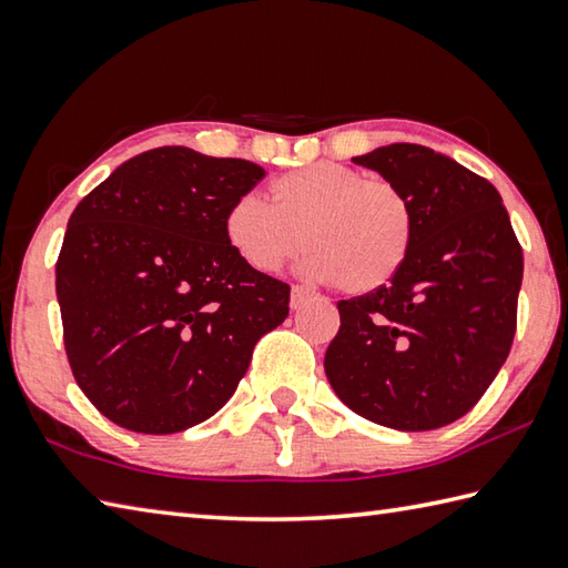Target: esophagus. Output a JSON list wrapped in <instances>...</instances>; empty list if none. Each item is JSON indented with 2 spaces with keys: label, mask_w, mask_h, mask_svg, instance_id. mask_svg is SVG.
<instances>
[{
  "label": "esophagus",
  "mask_w": 568,
  "mask_h": 568,
  "mask_svg": "<svg viewBox=\"0 0 568 568\" xmlns=\"http://www.w3.org/2000/svg\"><path fill=\"white\" fill-rule=\"evenodd\" d=\"M310 296H312V292L306 290V286H300V284L292 286V310H300V306H302L306 300H310Z\"/></svg>",
  "instance_id": "34e87169"
}]
</instances>
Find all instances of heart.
Returning <instances> with one entry per match:
<instances>
[{"label": "heart", "mask_w": 568, "mask_h": 568, "mask_svg": "<svg viewBox=\"0 0 568 568\" xmlns=\"http://www.w3.org/2000/svg\"><path fill=\"white\" fill-rule=\"evenodd\" d=\"M224 234L258 274H274L302 252L306 272L346 294L392 282L409 256L414 209L389 179H364L352 166L320 162L272 184V206L254 194L229 206Z\"/></svg>", "instance_id": "1"}]
</instances>
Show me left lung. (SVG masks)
I'll return each mask as SVG.
<instances>
[{
  "label": "left lung",
  "mask_w": 568,
  "mask_h": 568,
  "mask_svg": "<svg viewBox=\"0 0 568 568\" xmlns=\"http://www.w3.org/2000/svg\"><path fill=\"white\" fill-rule=\"evenodd\" d=\"M354 164L402 189L414 239L389 284L336 304L326 379L374 424L439 429L474 409L509 356L521 244L496 186L429 146H379Z\"/></svg>",
  "instance_id": "8db88e82"
}]
</instances>
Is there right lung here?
<instances>
[{"label": "right lung", "instance_id": "add662e5", "mask_svg": "<svg viewBox=\"0 0 568 568\" xmlns=\"http://www.w3.org/2000/svg\"><path fill=\"white\" fill-rule=\"evenodd\" d=\"M264 169L186 146L116 166L69 216L57 258L69 366L109 422L176 434L236 392L256 342L290 314V284L258 274L224 234Z\"/></svg>", "mask_w": 568, "mask_h": 568}]
</instances>
